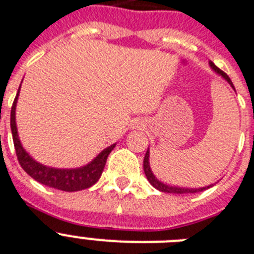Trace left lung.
<instances>
[{"instance_id":"obj_1","label":"left lung","mask_w":254,"mask_h":254,"mask_svg":"<svg viewBox=\"0 0 254 254\" xmlns=\"http://www.w3.org/2000/svg\"><path fill=\"white\" fill-rule=\"evenodd\" d=\"M210 66L213 67V70L215 71V72H218L219 75H222V76L225 77L226 80L228 81V84L231 85L234 89H235V87H234V84H232L231 79L228 77V75L226 74L225 71H222L221 68H218L217 66H215L213 62H210ZM144 173H145L146 175V179L149 180V183L152 184L153 187L157 188L158 190H161V192H167V193H196V192H201V190H207V188H210L211 186H209V187H205V188H179V187H171V186H167V184H163L161 183L160 180L157 179L154 175H153L152 170H150V166H149V152L145 153V157H144Z\"/></svg>"}]
</instances>
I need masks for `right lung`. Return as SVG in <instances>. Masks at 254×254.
Instances as JSON below:
<instances>
[{
  "label": "right lung",
  "instance_id": "obj_1",
  "mask_svg": "<svg viewBox=\"0 0 254 254\" xmlns=\"http://www.w3.org/2000/svg\"><path fill=\"white\" fill-rule=\"evenodd\" d=\"M16 98H18V94H16L15 100H14L11 106L10 127H11L12 141H14L16 157H18V161L22 169L28 174L29 177L40 182L44 186L57 188V190H66V192H75V190H81L92 187L101 177L102 170H104L105 163H106V160H108V156L114 149L115 144L102 150L91 163H88L87 166L80 167V169L60 170L43 166V165L37 163L36 161H33L28 156V153L23 149L22 144L19 141L15 126Z\"/></svg>",
  "mask_w": 254,
  "mask_h": 254
}]
</instances>
